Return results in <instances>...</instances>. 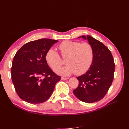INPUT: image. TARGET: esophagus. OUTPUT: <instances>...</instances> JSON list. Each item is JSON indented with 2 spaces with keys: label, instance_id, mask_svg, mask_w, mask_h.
Returning a JSON list of instances; mask_svg holds the SVG:
<instances>
[{
  "label": "esophagus",
  "instance_id": "1",
  "mask_svg": "<svg viewBox=\"0 0 129 129\" xmlns=\"http://www.w3.org/2000/svg\"><path fill=\"white\" fill-rule=\"evenodd\" d=\"M61 80H68V77H62L61 78Z\"/></svg>",
  "mask_w": 129,
  "mask_h": 129
}]
</instances>
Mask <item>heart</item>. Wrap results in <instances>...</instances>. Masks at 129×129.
<instances>
[{
	"label": "heart",
	"instance_id": "obj_1",
	"mask_svg": "<svg viewBox=\"0 0 129 129\" xmlns=\"http://www.w3.org/2000/svg\"><path fill=\"white\" fill-rule=\"evenodd\" d=\"M63 57L67 56L66 63L67 65L55 69V72L62 76H69L75 73L80 75L86 73L92 63L93 49L89 43L64 41L59 46ZM46 60L52 68L55 69L61 65L60 57L56 50L49 49L46 55Z\"/></svg>",
	"mask_w": 129,
	"mask_h": 129
}]
</instances>
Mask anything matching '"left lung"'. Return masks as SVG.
I'll return each instance as SVG.
<instances>
[{
	"label": "left lung",
	"mask_w": 129,
	"mask_h": 129,
	"mask_svg": "<svg viewBox=\"0 0 129 129\" xmlns=\"http://www.w3.org/2000/svg\"><path fill=\"white\" fill-rule=\"evenodd\" d=\"M88 40L93 49V59L88 71L77 77L78 87L74 94L85 103L96 102L102 99L111 86L114 79L115 63L111 52L103 43L89 36L77 38Z\"/></svg>",
	"instance_id": "obj_1"
}]
</instances>
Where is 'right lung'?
Returning a JSON list of instances; mask_svg holds the SVG:
<instances>
[{"instance_id":"right-lung-1","label":"right lung","mask_w":129,"mask_h":129,"mask_svg":"<svg viewBox=\"0 0 129 129\" xmlns=\"http://www.w3.org/2000/svg\"><path fill=\"white\" fill-rule=\"evenodd\" d=\"M57 42L50 39L32 41L15 54L11 71L12 80L18 96L25 102L32 104L45 102L60 80V76L52 71L46 60L47 52Z\"/></svg>"}]
</instances>
